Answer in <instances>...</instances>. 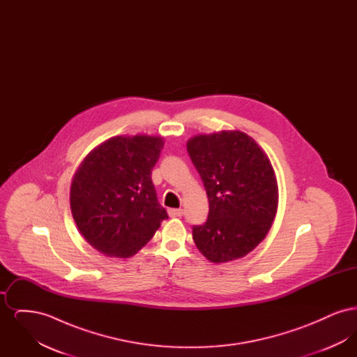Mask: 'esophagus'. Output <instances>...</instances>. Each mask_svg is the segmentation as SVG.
<instances>
[{
    "mask_svg": "<svg viewBox=\"0 0 357 357\" xmlns=\"http://www.w3.org/2000/svg\"><path fill=\"white\" fill-rule=\"evenodd\" d=\"M185 214L183 208H169V215L170 217H182Z\"/></svg>",
    "mask_w": 357,
    "mask_h": 357,
    "instance_id": "obj_1",
    "label": "esophagus"
}]
</instances>
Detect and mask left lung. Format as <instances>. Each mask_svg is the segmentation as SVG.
I'll return each instance as SVG.
<instances>
[{
  "label": "left lung",
  "mask_w": 357,
  "mask_h": 357,
  "mask_svg": "<svg viewBox=\"0 0 357 357\" xmlns=\"http://www.w3.org/2000/svg\"><path fill=\"white\" fill-rule=\"evenodd\" d=\"M187 151L210 207L207 221L192 227L197 248L215 264L242 258L266 237L275 217L278 187L268 155L241 131L194 136Z\"/></svg>",
  "instance_id": "left-lung-1"
}]
</instances>
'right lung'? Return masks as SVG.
Masks as SVG:
<instances>
[{
    "label": "right lung",
    "mask_w": 357,
    "mask_h": 357,
    "mask_svg": "<svg viewBox=\"0 0 357 357\" xmlns=\"http://www.w3.org/2000/svg\"><path fill=\"white\" fill-rule=\"evenodd\" d=\"M159 136H114L85 156L70 186V210L85 241L107 257L137 253L167 220L151 181Z\"/></svg>",
    "instance_id": "obj_1"
}]
</instances>
